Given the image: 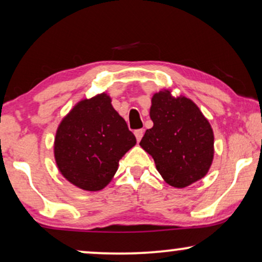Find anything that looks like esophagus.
I'll return each instance as SVG.
<instances>
[{
  "label": "esophagus",
  "mask_w": 262,
  "mask_h": 262,
  "mask_svg": "<svg viewBox=\"0 0 262 262\" xmlns=\"http://www.w3.org/2000/svg\"><path fill=\"white\" fill-rule=\"evenodd\" d=\"M143 135H144V128H138V130L135 131V136H136V138H137L138 142L142 139Z\"/></svg>",
  "instance_id": "obj_1"
}]
</instances>
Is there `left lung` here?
Returning <instances> with one entry per match:
<instances>
[{
	"mask_svg": "<svg viewBox=\"0 0 262 262\" xmlns=\"http://www.w3.org/2000/svg\"><path fill=\"white\" fill-rule=\"evenodd\" d=\"M150 118L154 126L139 144L152 156L164 181L184 188L205 177L213 160V132L195 103L159 92L152 96Z\"/></svg>",
	"mask_w": 262,
	"mask_h": 262,
	"instance_id": "1",
	"label": "left lung"
}]
</instances>
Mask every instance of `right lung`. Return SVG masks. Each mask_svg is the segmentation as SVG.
I'll list each match as a JSON object with an SVG mask.
<instances>
[{"label": "right lung", "instance_id": "1", "mask_svg": "<svg viewBox=\"0 0 262 262\" xmlns=\"http://www.w3.org/2000/svg\"><path fill=\"white\" fill-rule=\"evenodd\" d=\"M135 144V135L103 93L82 100L62 120L56 134L55 159L68 181L85 191H100Z\"/></svg>", "mask_w": 262, "mask_h": 262}]
</instances>
